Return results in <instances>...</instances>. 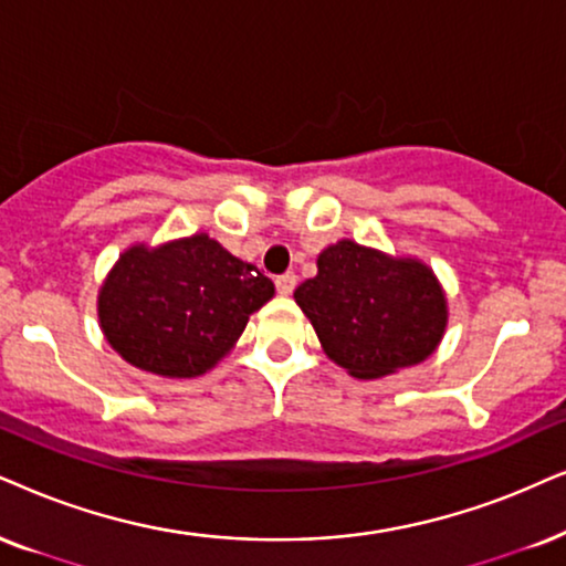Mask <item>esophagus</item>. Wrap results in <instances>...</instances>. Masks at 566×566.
I'll return each instance as SVG.
<instances>
[{"label":"esophagus","instance_id":"esophagus-1","mask_svg":"<svg viewBox=\"0 0 566 566\" xmlns=\"http://www.w3.org/2000/svg\"><path fill=\"white\" fill-rule=\"evenodd\" d=\"M295 284H297V276L295 274H282V276H276V292L279 295H292V290H295Z\"/></svg>","mask_w":566,"mask_h":566}]
</instances>
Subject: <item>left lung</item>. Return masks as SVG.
Returning a JSON list of instances; mask_svg holds the SVG:
<instances>
[{
  "mask_svg": "<svg viewBox=\"0 0 566 566\" xmlns=\"http://www.w3.org/2000/svg\"><path fill=\"white\" fill-rule=\"evenodd\" d=\"M318 274L295 290L328 360L349 376L384 378L428 360L449 324L447 292L433 269L339 240L316 259Z\"/></svg>",
  "mask_w": 566,
  "mask_h": 566,
  "instance_id": "8db88e82",
  "label": "left lung"
}]
</instances>
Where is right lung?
Returning a JSON list of instances; mask_svg holds the SVG:
<instances>
[{"label":"right lung","instance_id":"add662e5","mask_svg":"<svg viewBox=\"0 0 566 566\" xmlns=\"http://www.w3.org/2000/svg\"><path fill=\"white\" fill-rule=\"evenodd\" d=\"M274 282L206 232L125 248L96 297L98 326L133 368L196 378L232 353Z\"/></svg>","mask_w":566,"mask_h":566}]
</instances>
